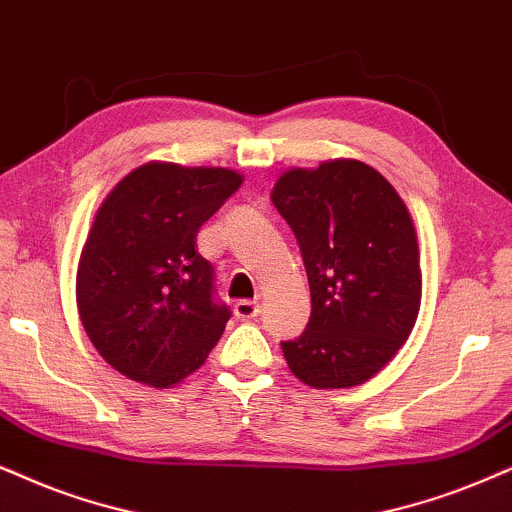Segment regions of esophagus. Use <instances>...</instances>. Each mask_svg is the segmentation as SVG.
<instances>
[{
  "label": "esophagus",
  "mask_w": 512,
  "mask_h": 512,
  "mask_svg": "<svg viewBox=\"0 0 512 512\" xmlns=\"http://www.w3.org/2000/svg\"><path fill=\"white\" fill-rule=\"evenodd\" d=\"M234 314L238 316V319L250 321V319H255L257 314H260V304L252 302V300H241V302H236Z\"/></svg>",
  "instance_id": "34e87169"
}]
</instances>
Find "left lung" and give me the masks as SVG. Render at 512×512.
Instances as JSON below:
<instances>
[{"mask_svg":"<svg viewBox=\"0 0 512 512\" xmlns=\"http://www.w3.org/2000/svg\"><path fill=\"white\" fill-rule=\"evenodd\" d=\"M271 203L300 243L312 316L281 342L297 380L345 390L378 375L404 347L420 312L416 226L394 186L352 158L290 167Z\"/></svg>","mask_w":512,"mask_h":512,"instance_id":"obj_1","label":"left lung"}]
</instances>
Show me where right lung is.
Listing matches in <instances>:
<instances>
[{
	"label": "right lung",
	"instance_id": "add662e5",
	"mask_svg": "<svg viewBox=\"0 0 512 512\" xmlns=\"http://www.w3.org/2000/svg\"><path fill=\"white\" fill-rule=\"evenodd\" d=\"M243 184L226 167L146 163L103 198L77 262L75 297L96 352L167 390L196 373L231 312L212 297L198 229Z\"/></svg>",
	"mask_w": 512,
	"mask_h": 512
}]
</instances>
